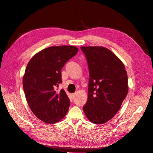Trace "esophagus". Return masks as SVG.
Returning a JSON list of instances; mask_svg holds the SVG:
<instances>
[{"instance_id":"1","label":"esophagus","mask_w":153,"mask_h":153,"mask_svg":"<svg viewBox=\"0 0 153 153\" xmlns=\"http://www.w3.org/2000/svg\"><path fill=\"white\" fill-rule=\"evenodd\" d=\"M75 95H76V93H73L71 94V96H72V98H74L75 97Z\"/></svg>"}]
</instances>
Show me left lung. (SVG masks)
I'll list each match as a JSON object with an SVG mask.
<instances>
[{
	"label": "left lung",
	"instance_id": "1",
	"mask_svg": "<svg viewBox=\"0 0 153 153\" xmlns=\"http://www.w3.org/2000/svg\"><path fill=\"white\" fill-rule=\"evenodd\" d=\"M89 69L88 98L83 110L94 124L114 117L128 92V75L123 62L103 47H81Z\"/></svg>",
	"mask_w": 153,
	"mask_h": 153
}]
</instances>
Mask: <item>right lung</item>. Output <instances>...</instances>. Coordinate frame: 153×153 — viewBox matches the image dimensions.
I'll list each match as a JSON object with an SVG mask.
<instances>
[{
    "mask_svg": "<svg viewBox=\"0 0 153 153\" xmlns=\"http://www.w3.org/2000/svg\"><path fill=\"white\" fill-rule=\"evenodd\" d=\"M74 46H55L36 53L23 76L25 98L31 111L41 121L57 123L66 115L70 101L66 92H56L62 83L61 69L77 53Z\"/></svg>",
    "mask_w": 153,
    "mask_h": 153,
    "instance_id": "add662e5",
    "label": "right lung"
}]
</instances>
